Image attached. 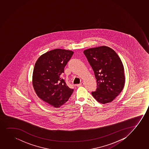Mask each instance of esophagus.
Listing matches in <instances>:
<instances>
[{"label": "esophagus", "instance_id": "obj_1", "mask_svg": "<svg viewBox=\"0 0 149 149\" xmlns=\"http://www.w3.org/2000/svg\"><path fill=\"white\" fill-rule=\"evenodd\" d=\"M83 85H84V83H83V82H81V83H80V84H77L76 86L78 87V86H83Z\"/></svg>", "mask_w": 149, "mask_h": 149}]
</instances>
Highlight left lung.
<instances>
[{
    "label": "left lung",
    "mask_w": 149,
    "mask_h": 149,
    "mask_svg": "<svg viewBox=\"0 0 149 149\" xmlns=\"http://www.w3.org/2000/svg\"><path fill=\"white\" fill-rule=\"evenodd\" d=\"M84 54L94 71L97 88L91 94L97 102L106 104L114 100L123 89L124 67L118 54L106 46L86 49Z\"/></svg>",
    "instance_id": "obj_1"
}]
</instances>
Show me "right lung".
<instances>
[{"mask_svg": "<svg viewBox=\"0 0 149 149\" xmlns=\"http://www.w3.org/2000/svg\"><path fill=\"white\" fill-rule=\"evenodd\" d=\"M73 54L71 50L56 49L41 56L35 64L34 89L39 98L56 108L67 102L73 92L61 76Z\"/></svg>", "mask_w": 149, "mask_h": 149, "instance_id": "add662e5", "label": "right lung"}]
</instances>
